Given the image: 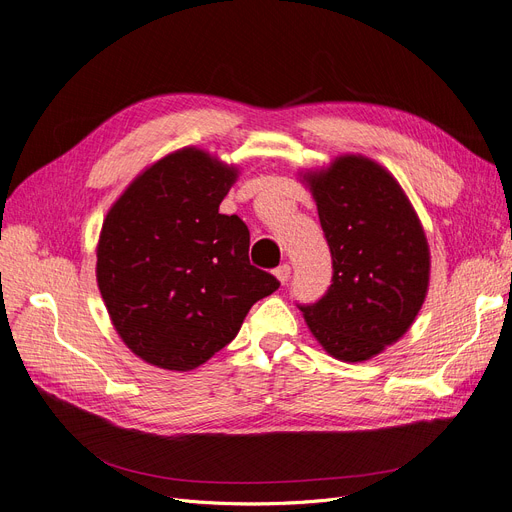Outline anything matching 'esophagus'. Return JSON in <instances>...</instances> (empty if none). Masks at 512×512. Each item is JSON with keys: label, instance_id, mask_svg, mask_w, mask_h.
Instances as JSON below:
<instances>
[{"label": "esophagus", "instance_id": "1", "mask_svg": "<svg viewBox=\"0 0 512 512\" xmlns=\"http://www.w3.org/2000/svg\"><path fill=\"white\" fill-rule=\"evenodd\" d=\"M290 275H292V267H290V264H281V267L275 269V277H277L281 283H288Z\"/></svg>", "mask_w": 512, "mask_h": 512}]
</instances>
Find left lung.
<instances>
[{
    "mask_svg": "<svg viewBox=\"0 0 512 512\" xmlns=\"http://www.w3.org/2000/svg\"><path fill=\"white\" fill-rule=\"evenodd\" d=\"M332 254V285L298 304L323 349L365 361L414 323L428 288V243L397 180L378 163L346 155L309 176Z\"/></svg>",
    "mask_w": 512,
    "mask_h": 512,
    "instance_id": "1",
    "label": "left lung"
}]
</instances>
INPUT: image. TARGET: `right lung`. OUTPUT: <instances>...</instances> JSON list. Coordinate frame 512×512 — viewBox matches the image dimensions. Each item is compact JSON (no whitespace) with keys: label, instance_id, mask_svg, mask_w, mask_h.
<instances>
[{"label":"right lung","instance_id":"1","mask_svg":"<svg viewBox=\"0 0 512 512\" xmlns=\"http://www.w3.org/2000/svg\"><path fill=\"white\" fill-rule=\"evenodd\" d=\"M237 170L199 149L159 159L102 222L96 279L128 349L189 372L224 349L277 277L250 264V231L220 214Z\"/></svg>","mask_w":512,"mask_h":512}]
</instances>
